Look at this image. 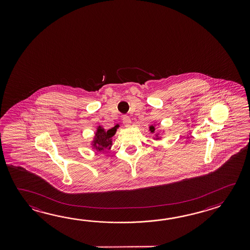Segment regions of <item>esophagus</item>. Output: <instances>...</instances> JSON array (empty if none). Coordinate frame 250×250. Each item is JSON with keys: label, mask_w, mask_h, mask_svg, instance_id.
I'll use <instances>...</instances> for the list:
<instances>
[{"label": "esophagus", "mask_w": 250, "mask_h": 250, "mask_svg": "<svg viewBox=\"0 0 250 250\" xmlns=\"http://www.w3.org/2000/svg\"><path fill=\"white\" fill-rule=\"evenodd\" d=\"M123 122L124 123V125H125V127H129L130 124H131V120L127 115H123Z\"/></svg>", "instance_id": "34e87169"}]
</instances>
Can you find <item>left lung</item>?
I'll list each match as a JSON object with an SVG mask.
<instances>
[{"label":"left lung","mask_w":250,"mask_h":250,"mask_svg":"<svg viewBox=\"0 0 250 250\" xmlns=\"http://www.w3.org/2000/svg\"><path fill=\"white\" fill-rule=\"evenodd\" d=\"M149 130L151 131V133H154L155 132V127H154L153 125H151L150 127H149ZM158 138H158V134H157V135H156V139H158Z\"/></svg>","instance_id":"obj_1"}]
</instances>
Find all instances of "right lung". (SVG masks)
Here are the masks:
<instances>
[{"mask_svg":"<svg viewBox=\"0 0 250 250\" xmlns=\"http://www.w3.org/2000/svg\"><path fill=\"white\" fill-rule=\"evenodd\" d=\"M119 125L105 130L102 126H98L96 129V135L92 142L93 148L97 152L104 153L106 149L111 148L112 145V137L115 135Z\"/></svg>","mask_w":250,"mask_h":250,"instance_id":"obj_1","label":"right lung"}]
</instances>
